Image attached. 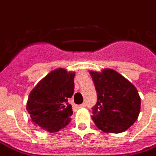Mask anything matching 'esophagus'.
<instances>
[{"label": "esophagus", "mask_w": 156, "mask_h": 156, "mask_svg": "<svg viewBox=\"0 0 156 156\" xmlns=\"http://www.w3.org/2000/svg\"><path fill=\"white\" fill-rule=\"evenodd\" d=\"M77 107H78V108H84V107H86V103H84V104H80V105H78Z\"/></svg>", "instance_id": "1"}]
</instances>
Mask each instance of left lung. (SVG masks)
Returning <instances> with one entry per match:
<instances>
[{"label":"left lung","instance_id":"1","mask_svg":"<svg viewBox=\"0 0 156 156\" xmlns=\"http://www.w3.org/2000/svg\"><path fill=\"white\" fill-rule=\"evenodd\" d=\"M98 101L92 111V121L104 133L127 130L138 119L141 98L132 83L116 70L104 69L90 71Z\"/></svg>","mask_w":156,"mask_h":156}]
</instances>
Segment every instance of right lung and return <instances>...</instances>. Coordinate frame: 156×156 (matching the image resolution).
I'll use <instances>...</instances> for the list:
<instances>
[{"instance_id": "obj_1", "label": "right lung", "mask_w": 156, "mask_h": 156, "mask_svg": "<svg viewBox=\"0 0 156 156\" xmlns=\"http://www.w3.org/2000/svg\"><path fill=\"white\" fill-rule=\"evenodd\" d=\"M74 75L73 71L56 69L48 73L31 90L27 110L36 127L55 133L70 122L73 111L68 100L73 94Z\"/></svg>"}]
</instances>
